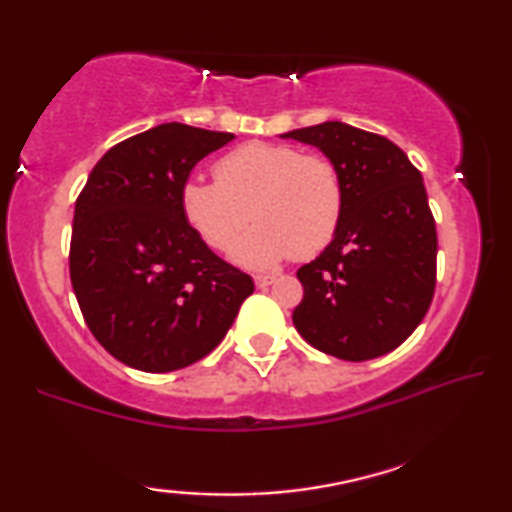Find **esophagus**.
Returning <instances> with one entry per match:
<instances>
[{"mask_svg": "<svg viewBox=\"0 0 512 512\" xmlns=\"http://www.w3.org/2000/svg\"><path fill=\"white\" fill-rule=\"evenodd\" d=\"M272 281H274V274H256V277H254V284H256L258 288L270 286Z\"/></svg>", "mask_w": 512, "mask_h": 512, "instance_id": "obj_1", "label": "esophagus"}]
</instances>
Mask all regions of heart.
<instances>
[{"instance_id":"1","label":"heart","mask_w":512,"mask_h":512,"mask_svg":"<svg viewBox=\"0 0 512 512\" xmlns=\"http://www.w3.org/2000/svg\"><path fill=\"white\" fill-rule=\"evenodd\" d=\"M180 210L191 231L214 251H233L240 265L272 268L288 256L311 258L328 247L344 214V184L321 154L291 145L244 143L214 164V182L187 180Z\"/></svg>"}]
</instances>
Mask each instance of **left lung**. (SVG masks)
<instances>
[{"instance_id": "left-lung-1", "label": "left lung", "mask_w": 512, "mask_h": 512, "mask_svg": "<svg viewBox=\"0 0 512 512\" xmlns=\"http://www.w3.org/2000/svg\"><path fill=\"white\" fill-rule=\"evenodd\" d=\"M284 138L316 145L344 184L337 235L298 270L305 295L295 328L339 360L395 351L425 318L436 288V224L420 170L392 140L344 122Z\"/></svg>"}]
</instances>
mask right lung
Wrapping results in <instances>:
<instances>
[{"label":"right lung","instance_id":"1","mask_svg":"<svg viewBox=\"0 0 512 512\" xmlns=\"http://www.w3.org/2000/svg\"><path fill=\"white\" fill-rule=\"evenodd\" d=\"M224 131L168 122L103 154L73 212L69 272L87 328L140 372H175L226 337L254 293L249 274L191 231L180 189Z\"/></svg>","mask_w":512,"mask_h":512}]
</instances>
